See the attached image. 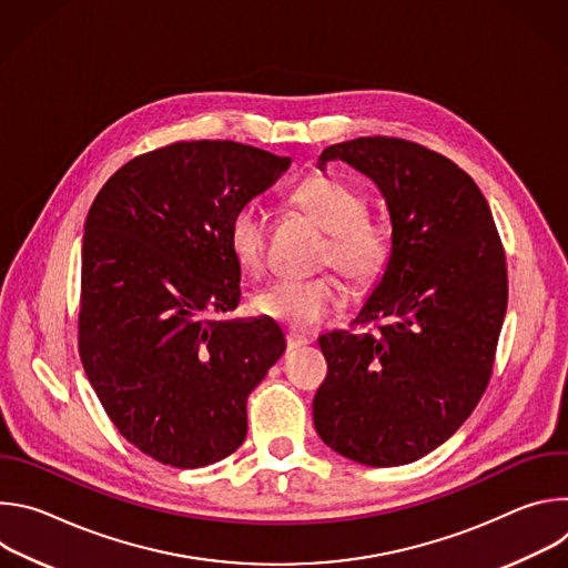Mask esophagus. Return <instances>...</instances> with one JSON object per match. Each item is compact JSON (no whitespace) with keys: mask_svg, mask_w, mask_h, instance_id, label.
Masks as SVG:
<instances>
[{"mask_svg":"<svg viewBox=\"0 0 568 568\" xmlns=\"http://www.w3.org/2000/svg\"><path fill=\"white\" fill-rule=\"evenodd\" d=\"M307 339L298 337V335H287V351H298L301 346H305Z\"/></svg>","mask_w":568,"mask_h":568,"instance_id":"34e87169","label":"esophagus"}]
</instances>
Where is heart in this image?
<instances>
[{"mask_svg":"<svg viewBox=\"0 0 568 568\" xmlns=\"http://www.w3.org/2000/svg\"><path fill=\"white\" fill-rule=\"evenodd\" d=\"M287 204L328 231L318 267H335L357 287L379 281L393 254V229L366 213V197L333 173H314L287 195ZM270 224L256 204L240 206L229 222V247L240 267L261 274L267 263ZM346 294L333 274L305 281H281L263 290L254 305L258 314L294 333H307L328 314L342 310Z\"/></svg>","mask_w":568,"mask_h":568,"instance_id":"heart-1","label":"heart"}]
</instances>
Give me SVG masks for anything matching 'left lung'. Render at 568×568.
<instances>
[{"label": "left lung", "instance_id": "1", "mask_svg": "<svg viewBox=\"0 0 568 568\" xmlns=\"http://www.w3.org/2000/svg\"><path fill=\"white\" fill-rule=\"evenodd\" d=\"M335 159L384 193L393 254L353 328L318 337L328 375L312 402L314 427L351 460L407 465L443 445L490 384L506 252L488 200L445 154L359 136L323 150L318 166Z\"/></svg>", "mask_w": 568, "mask_h": 568}]
</instances>
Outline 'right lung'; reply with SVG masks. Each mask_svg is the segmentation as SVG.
I'll use <instances>...</instances> for the list:
<instances>
[{
    "instance_id": "right-lung-1",
    "label": "right lung",
    "mask_w": 568,
    "mask_h": 568,
    "mask_svg": "<svg viewBox=\"0 0 568 568\" xmlns=\"http://www.w3.org/2000/svg\"><path fill=\"white\" fill-rule=\"evenodd\" d=\"M290 169L235 141H175L130 159L83 235L78 353L108 418L182 469L233 454L247 397L285 353L270 318L215 321L240 303L229 222Z\"/></svg>"
}]
</instances>
